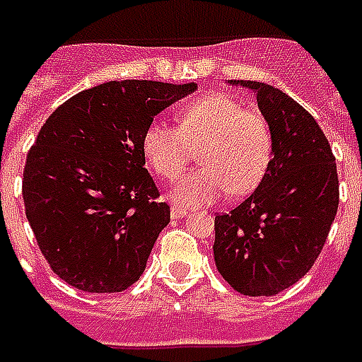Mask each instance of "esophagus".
Listing matches in <instances>:
<instances>
[{"label":"esophagus","instance_id":"34e87169","mask_svg":"<svg viewBox=\"0 0 362 362\" xmlns=\"http://www.w3.org/2000/svg\"><path fill=\"white\" fill-rule=\"evenodd\" d=\"M186 215H188V211H186V209L176 207V205L170 207V216H173V218H182V216H186Z\"/></svg>","mask_w":362,"mask_h":362}]
</instances>
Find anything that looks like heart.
<instances>
[{"mask_svg": "<svg viewBox=\"0 0 362 362\" xmlns=\"http://www.w3.org/2000/svg\"><path fill=\"white\" fill-rule=\"evenodd\" d=\"M141 149L151 170L168 180L184 173L199 149L202 167L174 184L170 199L180 207H202L226 189L243 195L261 184L272 157V134L263 115L234 95L209 92L182 107L178 127L153 120Z\"/></svg>", "mask_w": 362, "mask_h": 362, "instance_id": "obj_1", "label": "heart"}]
</instances>
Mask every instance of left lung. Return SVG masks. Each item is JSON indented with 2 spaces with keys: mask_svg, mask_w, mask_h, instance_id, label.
Masks as SVG:
<instances>
[{
  "mask_svg": "<svg viewBox=\"0 0 362 362\" xmlns=\"http://www.w3.org/2000/svg\"><path fill=\"white\" fill-rule=\"evenodd\" d=\"M255 93L272 134V159L247 199L215 216V263L243 296H276L307 274L339 203L330 144L309 111L274 86L230 80Z\"/></svg>",
  "mask_w": 362,
  "mask_h": 362,
  "instance_id": "left-lung-1",
  "label": "left lung"
}]
</instances>
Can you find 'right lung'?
Returning a JSON list of instances; mask_svg holds the SVG:
<instances>
[{"mask_svg": "<svg viewBox=\"0 0 362 362\" xmlns=\"http://www.w3.org/2000/svg\"><path fill=\"white\" fill-rule=\"evenodd\" d=\"M197 84L113 80L72 95L40 130L24 165L26 218L61 280L90 293L130 288L170 207L146 168L153 117Z\"/></svg>", "mask_w": 362, "mask_h": 362, "instance_id": "1", "label": "right lung"}]
</instances>
